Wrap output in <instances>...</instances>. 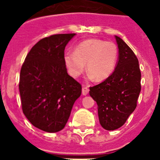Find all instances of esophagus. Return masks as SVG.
<instances>
[{"instance_id": "obj_1", "label": "esophagus", "mask_w": 160, "mask_h": 160, "mask_svg": "<svg viewBox=\"0 0 160 160\" xmlns=\"http://www.w3.org/2000/svg\"><path fill=\"white\" fill-rule=\"evenodd\" d=\"M89 93V88L87 87H86V86H84V87H82V94H83V95H87Z\"/></svg>"}]
</instances>
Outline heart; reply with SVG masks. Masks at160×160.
<instances>
[{
  "label": "heart",
  "mask_w": 160,
  "mask_h": 160,
  "mask_svg": "<svg viewBox=\"0 0 160 160\" xmlns=\"http://www.w3.org/2000/svg\"><path fill=\"white\" fill-rule=\"evenodd\" d=\"M118 49L113 42L101 39H87L74 47V53L66 52L64 62L73 77L83 73L85 64L90 77L96 81H102L112 74L116 67Z\"/></svg>",
  "instance_id": "obj_1"
}]
</instances>
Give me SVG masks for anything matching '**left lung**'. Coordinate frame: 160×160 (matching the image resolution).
I'll return each instance as SVG.
<instances>
[{"label":"left lung","mask_w":160,"mask_h":160,"mask_svg":"<svg viewBox=\"0 0 160 160\" xmlns=\"http://www.w3.org/2000/svg\"><path fill=\"white\" fill-rule=\"evenodd\" d=\"M118 60L111 76L90 87V95L97 102L101 126L107 131L121 128L135 111L141 90V72L132 49L115 36Z\"/></svg>","instance_id":"1"}]
</instances>
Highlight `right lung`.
Listing matches in <instances>:
<instances>
[{"instance_id": "right-lung-1", "label": "right lung", "mask_w": 160, "mask_h": 160, "mask_svg": "<svg viewBox=\"0 0 160 160\" xmlns=\"http://www.w3.org/2000/svg\"><path fill=\"white\" fill-rule=\"evenodd\" d=\"M75 33L55 34L32 46L20 73L24 114L35 128L49 133L65 128L82 86L70 77L64 50Z\"/></svg>"}]
</instances>
